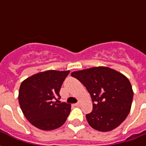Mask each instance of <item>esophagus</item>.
I'll return each mask as SVG.
<instances>
[{"mask_svg": "<svg viewBox=\"0 0 146 146\" xmlns=\"http://www.w3.org/2000/svg\"><path fill=\"white\" fill-rule=\"evenodd\" d=\"M80 104H81L80 102H78V103H76V104H75V106H80Z\"/></svg>", "mask_w": 146, "mask_h": 146, "instance_id": "34e87169", "label": "esophagus"}]
</instances>
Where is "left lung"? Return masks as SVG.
Here are the masks:
<instances>
[{
	"instance_id": "obj_1",
	"label": "left lung",
	"mask_w": 146,
	"mask_h": 146,
	"mask_svg": "<svg viewBox=\"0 0 146 146\" xmlns=\"http://www.w3.org/2000/svg\"><path fill=\"white\" fill-rule=\"evenodd\" d=\"M71 76L84 85L95 102L92 111L86 116L93 129L108 132L124 121L133 98L131 83L127 76L108 66L74 71Z\"/></svg>"
}]
</instances>
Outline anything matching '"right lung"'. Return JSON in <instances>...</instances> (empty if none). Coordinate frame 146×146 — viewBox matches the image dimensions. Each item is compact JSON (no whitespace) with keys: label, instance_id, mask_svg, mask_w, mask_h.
Listing matches in <instances>:
<instances>
[{"label":"right lung","instance_id":"add662e5","mask_svg":"<svg viewBox=\"0 0 146 146\" xmlns=\"http://www.w3.org/2000/svg\"><path fill=\"white\" fill-rule=\"evenodd\" d=\"M70 70H47L31 76L22 82L19 103L31 124L42 130L59 128L66 120L71 104L58 102L62 83Z\"/></svg>","mask_w":146,"mask_h":146}]
</instances>
